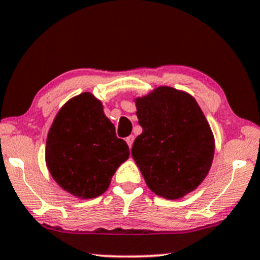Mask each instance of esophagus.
Segmentation results:
<instances>
[{
  "label": "esophagus",
  "mask_w": 260,
  "mask_h": 260,
  "mask_svg": "<svg viewBox=\"0 0 260 260\" xmlns=\"http://www.w3.org/2000/svg\"><path fill=\"white\" fill-rule=\"evenodd\" d=\"M126 141H127L128 146L132 147V145H133V141H134V136H129V137H127V138H126Z\"/></svg>",
  "instance_id": "obj_1"
}]
</instances>
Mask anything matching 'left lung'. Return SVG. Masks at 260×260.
Wrapping results in <instances>:
<instances>
[{
    "label": "left lung",
    "mask_w": 260,
    "mask_h": 260,
    "mask_svg": "<svg viewBox=\"0 0 260 260\" xmlns=\"http://www.w3.org/2000/svg\"><path fill=\"white\" fill-rule=\"evenodd\" d=\"M138 122L132 157L146 185L164 199H181L197 189L211 168L215 138L205 115L188 92L154 87L136 97Z\"/></svg>",
    "instance_id": "1"
}]
</instances>
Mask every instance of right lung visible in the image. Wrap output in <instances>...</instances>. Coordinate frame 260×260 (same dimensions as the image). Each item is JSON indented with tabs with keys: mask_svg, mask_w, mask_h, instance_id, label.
Here are the masks:
<instances>
[{
	"mask_svg": "<svg viewBox=\"0 0 260 260\" xmlns=\"http://www.w3.org/2000/svg\"><path fill=\"white\" fill-rule=\"evenodd\" d=\"M129 158L126 141L119 139L91 92L66 102L47 137L45 163L58 186L79 199L103 194L117 168Z\"/></svg>",
	"mask_w": 260,
	"mask_h": 260,
	"instance_id": "add662e5",
	"label": "right lung"
}]
</instances>
